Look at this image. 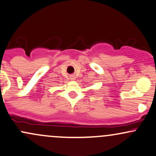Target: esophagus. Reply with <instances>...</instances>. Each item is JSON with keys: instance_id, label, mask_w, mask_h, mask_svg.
<instances>
[{"instance_id": "1", "label": "esophagus", "mask_w": 156, "mask_h": 156, "mask_svg": "<svg viewBox=\"0 0 156 156\" xmlns=\"http://www.w3.org/2000/svg\"><path fill=\"white\" fill-rule=\"evenodd\" d=\"M70 79L71 80H75V79H76V77H75V76H70Z\"/></svg>"}]
</instances>
